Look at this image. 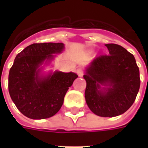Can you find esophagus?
<instances>
[{"label":"esophagus","instance_id":"34e87169","mask_svg":"<svg viewBox=\"0 0 148 148\" xmlns=\"http://www.w3.org/2000/svg\"><path fill=\"white\" fill-rule=\"evenodd\" d=\"M76 73H77V74L78 75V76H79V77H82L84 74L83 69L81 67H78L77 70H76Z\"/></svg>","mask_w":148,"mask_h":148}]
</instances>
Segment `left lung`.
I'll return each mask as SVG.
<instances>
[{
	"mask_svg": "<svg viewBox=\"0 0 148 148\" xmlns=\"http://www.w3.org/2000/svg\"><path fill=\"white\" fill-rule=\"evenodd\" d=\"M106 46L109 55L94 58L84 74L85 97L94 114L112 117L132 106L140 90V71L133 55L126 49L115 43ZM101 85L110 87L103 90Z\"/></svg>",
	"mask_w": 148,
	"mask_h": 148,
	"instance_id": "obj_1",
	"label": "left lung"
}]
</instances>
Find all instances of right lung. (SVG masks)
<instances>
[{
    "label": "right lung",
    "instance_id": "add662e5",
    "mask_svg": "<svg viewBox=\"0 0 148 148\" xmlns=\"http://www.w3.org/2000/svg\"><path fill=\"white\" fill-rule=\"evenodd\" d=\"M63 48L62 42L33 43L15 58L8 74V91L16 108L27 117L40 120L56 114L69 87L78 77L60 71L44 78L39 77V66Z\"/></svg>",
    "mask_w": 148,
    "mask_h": 148
}]
</instances>
